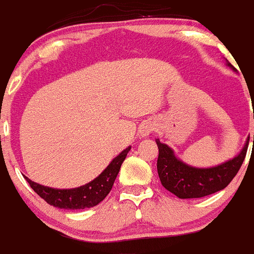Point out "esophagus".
Here are the masks:
<instances>
[{"label":"esophagus","mask_w":254,"mask_h":254,"mask_svg":"<svg viewBox=\"0 0 254 254\" xmlns=\"http://www.w3.org/2000/svg\"><path fill=\"white\" fill-rule=\"evenodd\" d=\"M152 131H154V126L150 125V123H145V125H142L140 127V134L142 136V137L149 136Z\"/></svg>","instance_id":"esophagus-1"}]
</instances>
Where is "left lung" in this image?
Returning <instances> with one entry per match:
<instances>
[{"label": "left lung", "instance_id": "8db88e82", "mask_svg": "<svg viewBox=\"0 0 254 254\" xmlns=\"http://www.w3.org/2000/svg\"><path fill=\"white\" fill-rule=\"evenodd\" d=\"M226 64L237 71L228 61ZM248 142L250 138L242 151L225 163L211 168H196L179 160L174 151L158 138V174L161 185L179 198H199L219 192L233 181L241 169L248 150Z\"/></svg>", "mask_w": 254, "mask_h": 254}]
</instances>
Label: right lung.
Returning <instances> with one entry per match:
<instances>
[{
    "label": "right lung",
    "instance_id": "right-lung-1",
    "mask_svg": "<svg viewBox=\"0 0 254 254\" xmlns=\"http://www.w3.org/2000/svg\"><path fill=\"white\" fill-rule=\"evenodd\" d=\"M129 150H131V146L123 150L94 181L89 182L81 187L71 188V190H57V188L46 187L39 183H35L26 177L25 179L30 187L34 190V192H37L51 206L64 208V210L93 207L102 202L111 192L114 181L121 169V165L125 161Z\"/></svg>",
    "mask_w": 254,
    "mask_h": 254
}]
</instances>
